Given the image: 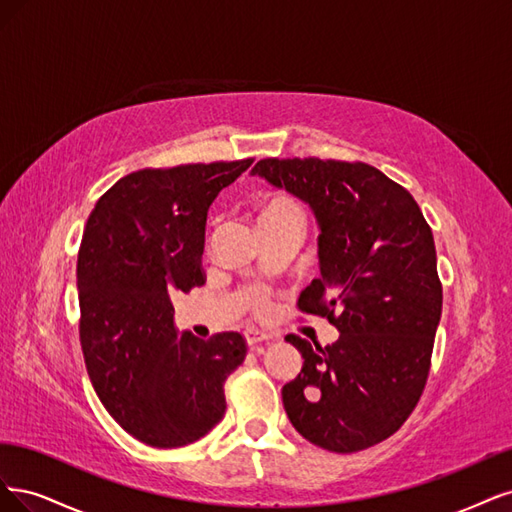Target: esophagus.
Instances as JSON below:
<instances>
[{
    "label": "esophagus",
    "mask_w": 512,
    "mask_h": 512,
    "mask_svg": "<svg viewBox=\"0 0 512 512\" xmlns=\"http://www.w3.org/2000/svg\"><path fill=\"white\" fill-rule=\"evenodd\" d=\"M244 340L249 346H255L259 342H272L274 336L261 332V329H257V327H249V329H244Z\"/></svg>",
    "instance_id": "obj_1"
}]
</instances>
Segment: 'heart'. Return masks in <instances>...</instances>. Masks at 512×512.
Masks as SVG:
<instances>
[{
    "instance_id": "b5f03b06",
    "label": "heart",
    "mask_w": 512,
    "mask_h": 512,
    "mask_svg": "<svg viewBox=\"0 0 512 512\" xmlns=\"http://www.w3.org/2000/svg\"><path fill=\"white\" fill-rule=\"evenodd\" d=\"M283 221H300L302 223V210L295 204L291 197L287 195H268L266 200L259 206L257 214V225H266V223H283ZM263 300L261 295H255L253 304L259 306Z\"/></svg>"
}]
</instances>
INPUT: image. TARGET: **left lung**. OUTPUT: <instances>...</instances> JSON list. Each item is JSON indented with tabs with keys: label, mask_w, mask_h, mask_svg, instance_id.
<instances>
[{
	"label": "left lung",
	"mask_w": 512,
	"mask_h": 512,
	"mask_svg": "<svg viewBox=\"0 0 512 512\" xmlns=\"http://www.w3.org/2000/svg\"><path fill=\"white\" fill-rule=\"evenodd\" d=\"M251 176L315 214L321 276L298 304L340 332L327 346L285 338L304 357L283 387L287 417L321 449H368L400 430L430 372L442 312L432 229L415 197L366 163L261 159Z\"/></svg>",
	"instance_id": "left-lung-1"
}]
</instances>
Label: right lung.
Masks as SVG:
<instances>
[{
	"label": "right lung",
	"instance_id": "add662e5",
	"mask_svg": "<svg viewBox=\"0 0 512 512\" xmlns=\"http://www.w3.org/2000/svg\"><path fill=\"white\" fill-rule=\"evenodd\" d=\"M253 159L142 170L95 204L78 253L80 344L97 398L125 432L185 447L225 415L238 332L178 336L170 293L204 285L206 214Z\"/></svg>",
	"mask_w": 512,
	"mask_h": 512
}]
</instances>
